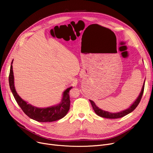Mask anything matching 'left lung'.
<instances>
[{"instance_id": "1", "label": "left lung", "mask_w": 153, "mask_h": 153, "mask_svg": "<svg viewBox=\"0 0 153 153\" xmlns=\"http://www.w3.org/2000/svg\"><path fill=\"white\" fill-rule=\"evenodd\" d=\"M144 83L143 84V86L142 87V90L141 91V93L139 95V97H138V99L136 100V101L133 103V105L129 108H128L124 111H122L121 112H118V113H110L108 111H104L101 110L100 108H98L97 106L95 105V103L90 100V102L91 103V105L92 106V108L94 109V110L95 111V114L98 115L99 116L101 117H103V118H111V119H115V118H122L124 116L128 115V114L131 113V111H133L137 106L138 105V104L140 103L141 98H142V96L144 92Z\"/></svg>"}]
</instances>
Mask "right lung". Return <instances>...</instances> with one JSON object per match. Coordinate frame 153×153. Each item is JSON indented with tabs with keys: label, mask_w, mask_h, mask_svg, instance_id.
<instances>
[{
	"label": "right lung",
	"mask_w": 153,
	"mask_h": 153,
	"mask_svg": "<svg viewBox=\"0 0 153 153\" xmlns=\"http://www.w3.org/2000/svg\"><path fill=\"white\" fill-rule=\"evenodd\" d=\"M12 62L13 61L11 64H12ZM9 81L10 90L18 105L28 117L37 122H51L56 121L65 116L69 110L70 99L69 92L72 87L68 88L64 92L62 101L58 105L46 108H39L28 104L25 101L20 98L16 92L14 87V77L12 64L10 66Z\"/></svg>",
	"instance_id": "right-lung-1"
}]
</instances>
